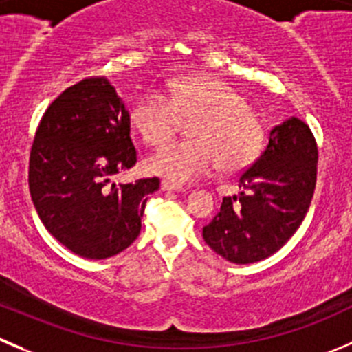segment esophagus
<instances>
[{"instance_id": "34e87169", "label": "esophagus", "mask_w": 352, "mask_h": 352, "mask_svg": "<svg viewBox=\"0 0 352 352\" xmlns=\"http://www.w3.org/2000/svg\"><path fill=\"white\" fill-rule=\"evenodd\" d=\"M162 190H165V192H186V187L177 186V184L170 182V180H163Z\"/></svg>"}]
</instances>
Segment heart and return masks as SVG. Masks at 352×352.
Returning <instances> with one entry per match:
<instances>
[{
	"mask_svg": "<svg viewBox=\"0 0 352 352\" xmlns=\"http://www.w3.org/2000/svg\"><path fill=\"white\" fill-rule=\"evenodd\" d=\"M166 94L149 91L131 111L132 127L148 144L168 141L190 124L192 141L170 142L146 160V170L173 184H190L220 165L227 173L254 162L263 141L261 124L241 94L223 80L187 75L166 82Z\"/></svg>",
	"mask_w": 352,
	"mask_h": 352,
	"instance_id": "obj_1",
	"label": "heart"
}]
</instances>
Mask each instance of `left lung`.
I'll list each match as a JSON object with an SVG mask.
<instances>
[{
  "mask_svg": "<svg viewBox=\"0 0 352 352\" xmlns=\"http://www.w3.org/2000/svg\"><path fill=\"white\" fill-rule=\"evenodd\" d=\"M318 148L308 125L291 117L270 131L259 158L239 175L241 194L223 197L203 239L237 265L277 252L305 220L316 186Z\"/></svg>",
  "mask_w": 352,
  "mask_h": 352,
  "instance_id": "8db88e82",
  "label": "left lung"
}]
</instances>
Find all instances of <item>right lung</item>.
Returning a JSON list of instances; mask_svg holds the SVG:
<instances>
[{"instance_id":"obj_1","label":"right lung","mask_w":352,"mask_h":352,"mask_svg":"<svg viewBox=\"0 0 352 352\" xmlns=\"http://www.w3.org/2000/svg\"><path fill=\"white\" fill-rule=\"evenodd\" d=\"M138 162L131 115L104 77L70 85L47 107L29 160V189L46 230L75 254L104 259L127 249L160 179L111 177Z\"/></svg>"}]
</instances>
